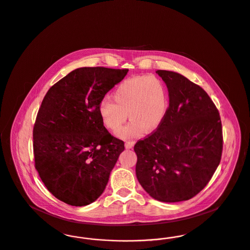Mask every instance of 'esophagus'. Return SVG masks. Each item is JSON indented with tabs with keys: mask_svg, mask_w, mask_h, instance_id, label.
<instances>
[{
	"mask_svg": "<svg viewBox=\"0 0 250 250\" xmlns=\"http://www.w3.org/2000/svg\"><path fill=\"white\" fill-rule=\"evenodd\" d=\"M135 145V142H126V143H125V148L126 149H131V148H133V146Z\"/></svg>",
	"mask_w": 250,
	"mask_h": 250,
	"instance_id": "34e87169",
	"label": "esophagus"
}]
</instances>
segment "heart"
<instances>
[{
    "label": "heart",
    "instance_id": "obj_1",
    "mask_svg": "<svg viewBox=\"0 0 250 250\" xmlns=\"http://www.w3.org/2000/svg\"><path fill=\"white\" fill-rule=\"evenodd\" d=\"M111 99L113 102L104 100L99 104L98 113L105 127L112 132L118 130L128 116L130 122L117 132L124 140L159 128L169 105L166 84L154 76L124 81L114 89Z\"/></svg>",
    "mask_w": 250,
    "mask_h": 250
}]
</instances>
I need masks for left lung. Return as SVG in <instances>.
I'll return each instance as SVG.
<instances>
[{
    "label": "left lung",
    "mask_w": 250,
    "mask_h": 250,
    "mask_svg": "<svg viewBox=\"0 0 250 250\" xmlns=\"http://www.w3.org/2000/svg\"><path fill=\"white\" fill-rule=\"evenodd\" d=\"M156 73L168 91V110L159 128L135 144L136 175L156 201H188L205 188L219 165L221 120L202 87L176 72Z\"/></svg>",
    "instance_id": "obj_1"
}]
</instances>
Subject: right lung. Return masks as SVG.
I'll use <instances>...</instances> for the list:
<instances>
[{
  "instance_id": "1",
  "label": "right lung",
  "mask_w": 250,
  "mask_h": 250,
  "mask_svg": "<svg viewBox=\"0 0 250 250\" xmlns=\"http://www.w3.org/2000/svg\"><path fill=\"white\" fill-rule=\"evenodd\" d=\"M127 72L77 68L45 95L34 126L35 162L42 182L60 201L85 206L105 190L125 144L106 129L98 107Z\"/></svg>"
}]
</instances>
